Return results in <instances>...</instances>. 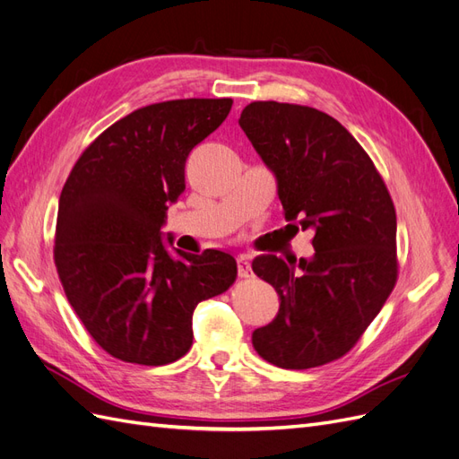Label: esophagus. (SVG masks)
<instances>
[{
    "label": "esophagus",
    "mask_w": 459,
    "mask_h": 459,
    "mask_svg": "<svg viewBox=\"0 0 459 459\" xmlns=\"http://www.w3.org/2000/svg\"><path fill=\"white\" fill-rule=\"evenodd\" d=\"M238 270H239V277H253L251 256H248V255H239L238 256Z\"/></svg>",
    "instance_id": "obj_1"
}]
</instances>
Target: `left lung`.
<instances>
[{
    "label": "left lung",
    "instance_id": "1",
    "mask_svg": "<svg viewBox=\"0 0 459 459\" xmlns=\"http://www.w3.org/2000/svg\"><path fill=\"white\" fill-rule=\"evenodd\" d=\"M273 172L285 220L314 230V256L253 260L280 295V312L253 333L255 351L283 369H308L349 352L398 277L396 211L381 174L352 134L322 110L253 101L239 118Z\"/></svg>",
    "mask_w": 459,
    "mask_h": 459
}]
</instances>
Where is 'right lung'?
I'll list each match as a JSON object with an SVG mask.
<instances>
[{
    "mask_svg": "<svg viewBox=\"0 0 459 459\" xmlns=\"http://www.w3.org/2000/svg\"><path fill=\"white\" fill-rule=\"evenodd\" d=\"M231 105L174 100L134 110L95 137L61 191L53 256L65 295L93 341L122 362L182 358L193 310L238 277L231 255L176 248L172 256L160 238L169 204L186 189L191 149Z\"/></svg>",
    "mask_w": 459,
    "mask_h": 459,
    "instance_id": "1",
    "label": "right lung"
}]
</instances>
